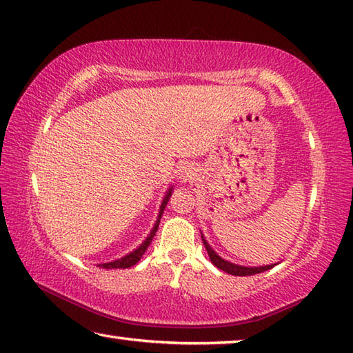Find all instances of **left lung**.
I'll return each instance as SVG.
<instances>
[{
	"instance_id": "obj_1",
	"label": "left lung",
	"mask_w": 353,
	"mask_h": 353,
	"mask_svg": "<svg viewBox=\"0 0 353 353\" xmlns=\"http://www.w3.org/2000/svg\"><path fill=\"white\" fill-rule=\"evenodd\" d=\"M203 244L205 250H208L209 254V258L210 261L214 263L218 269H221L224 272H228V274L230 275H236V276H248V275H255V274H261V272H265L274 268V265H261V268H244V265H238V264H234V263H229V261H224V259L221 256L216 255V252H214V249L210 248V245L208 244V241H205L204 236H203Z\"/></svg>"
}]
</instances>
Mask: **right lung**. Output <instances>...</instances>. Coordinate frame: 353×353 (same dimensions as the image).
Segmentation results:
<instances>
[{
	"label": "right lung",
	"mask_w": 353,
	"mask_h": 353,
	"mask_svg": "<svg viewBox=\"0 0 353 353\" xmlns=\"http://www.w3.org/2000/svg\"><path fill=\"white\" fill-rule=\"evenodd\" d=\"M170 190H172V189H169L168 195H165V198H164V201H163V204H161V209H159V215H158L157 223H155V225H154V229H152L150 235H149L148 238H145V241H144L141 245H139V248H138L137 250L130 252L129 255H125V256L119 258V259H115V261H112V263L99 264V268H103V269H128V268H132V265H135V264L139 261V259H141V256L144 255V252L148 250L149 244L152 243V239H154V236H155V234H157L158 225H159V219H161L164 208H165V205H168V201H169Z\"/></svg>",
	"instance_id": "add662e5"
}]
</instances>
